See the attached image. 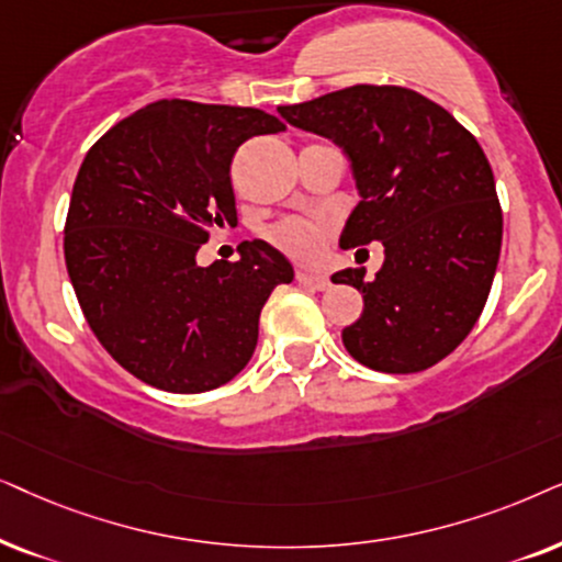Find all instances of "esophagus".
Masks as SVG:
<instances>
[{"label":"esophagus","mask_w":562,"mask_h":562,"mask_svg":"<svg viewBox=\"0 0 562 562\" xmlns=\"http://www.w3.org/2000/svg\"><path fill=\"white\" fill-rule=\"evenodd\" d=\"M297 282L305 288L313 290H328L331 288V280L326 274H316V272H297Z\"/></svg>","instance_id":"1"}]
</instances>
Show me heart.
Segmentation results:
<instances>
[{
	"label": "heart",
	"mask_w": 562,
	"mask_h": 562,
	"mask_svg": "<svg viewBox=\"0 0 562 562\" xmlns=\"http://www.w3.org/2000/svg\"><path fill=\"white\" fill-rule=\"evenodd\" d=\"M331 234V221L328 218H301V215H288L267 228V241L288 254L295 261H313L324 249L326 236Z\"/></svg>",
	"instance_id": "obj_1"
}]
</instances>
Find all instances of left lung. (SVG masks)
<instances>
[{"instance_id": "8db88e82", "label": "left lung", "mask_w": 562, "mask_h": 562, "mask_svg": "<svg viewBox=\"0 0 562 562\" xmlns=\"http://www.w3.org/2000/svg\"><path fill=\"white\" fill-rule=\"evenodd\" d=\"M295 128L331 138L351 161L359 203L341 249L380 241L375 280L341 269L364 308L341 341L364 368L422 372L462 344L496 274L504 215L481 144L437 102L406 87L355 85L277 108Z\"/></svg>"}]
</instances>
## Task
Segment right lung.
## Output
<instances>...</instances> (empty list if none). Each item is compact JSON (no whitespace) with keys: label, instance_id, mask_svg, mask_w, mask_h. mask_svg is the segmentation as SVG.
Returning <instances> with one entry per match:
<instances>
[{"label":"right lung","instance_id":"add662e5","mask_svg":"<svg viewBox=\"0 0 562 562\" xmlns=\"http://www.w3.org/2000/svg\"><path fill=\"white\" fill-rule=\"evenodd\" d=\"M280 131L257 108L159 100L112 125L81 161L66 269L89 328L146 385H226L254 355L269 293L293 282V265L259 238L238 244V261L194 259L213 228L236 226V148Z\"/></svg>","mask_w":562,"mask_h":562}]
</instances>
